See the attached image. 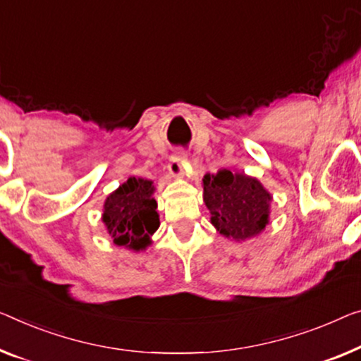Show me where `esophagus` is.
Wrapping results in <instances>:
<instances>
[{
    "instance_id": "1",
    "label": "esophagus",
    "mask_w": 361,
    "mask_h": 361,
    "mask_svg": "<svg viewBox=\"0 0 361 361\" xmlns=\"http://www.w3.org/2000/svg\"><path fill=\"white\" fill-rule=\"evenodd\" d=\"M186 162H188V154L185 152V150H176V152L170 157V164H169L170 175L175 176V178H180V180L185 178Z\"/></svg>"
}]
</instances>
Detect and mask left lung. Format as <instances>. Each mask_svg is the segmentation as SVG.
Masks as SVG:
<instances>
[{
  "mask_svg": "<svg viewBox=\"0 0 361 361\" xmlns=\"http://www.w3.org/2000/svg\"><path fill=\"white\" fill-rule=\"evenodd\" d=\"M202 190L211 224L225 238L240 243L266 230L272 195L255 176L224 169L204 175Z\"/></svg>",
  "mask_w": 361,
  "mask_h": 361,
  "instance_id": "8db88e82",
  "label": "left lung"
}]
</instances>
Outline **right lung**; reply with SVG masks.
I'll use <instances>...</instances> for the list:
<instances>
[{
    "label": "right lung",
    "mask_w": 361,
    "mask_h": 361,
    "mask_svg": "<svg viewBox=\"0 0 361 361\" xmlns=\"http://www.w3.org/2000/svg\"><path fill=\"white\" fill-rule=\"evenodd\" d=\"M154 192V181L131 176L106 196L102 222L116 246L139 252L152 245L160 225Z\"/></svg>",
    "instance_id": "add662e5"
}]
</instances>
